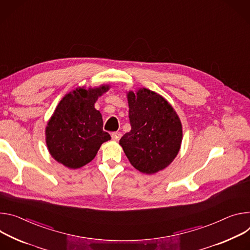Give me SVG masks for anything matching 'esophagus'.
<instances>
[{
  "label": "esophagus",
  "mask_w": 250,
  "mask_h": 250,
  "mask_svg": "<svg viewBox=\"0 0 250 250\" xmlns=\"http://www.w3.org/2000/svg\"><path fill=\"white\" fill-rule=\"evenodd\" d=\"M112 139L114 140V141H118L119 139H120V137H121V133L120 132H114V133H112Z\"/></svg>",
  "instance_id": "esophagus-1"
}]
</instances>
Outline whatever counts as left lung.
I'll list each match as a JSON object with an SVG mask.
<instances>
[{
	"mask_svg": "<svg viewBox=\"0 0 250 250\" xmlns=\"http://www.w3.org/2000/svg\"><path fill=\"white\" fill-rule=\"evenodd\" d=\"M130 132L119 144L135 169L155 174L177 157L183 139L181 120L172 105L147 88L127 93Z\"/></svg>",
	"mask_w": 250,
	"mask_h": 250,
	"instance_id": "obj_1",
	"label": "left lung"
}]
</instances>
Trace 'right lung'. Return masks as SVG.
<instances>
[{"label": "right lung", "instance_id": "obj_1", "mask_svg": "<svg viewBox=\"0 0 250 250\" xmlns=\"http://www.w3.org/2000/svg\"><path fill=\"white\" fill-rule=\"evenodd\" d=\"M109 85L67 93L55 108L45 128V142L51 157L69 169L91 162L102 143L111 139L103 131L101 113L94 104Z\"/></svg>", "mask_w": 250, "mask_h": 250}]
</instances>
